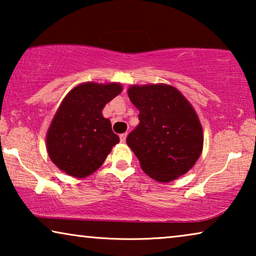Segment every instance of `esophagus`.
<instances>
[{
	"label": "esophagus",
	"mask_w": 256,
	"mask_h": 256,
	"mask_svg": "<svg viewBox=\"0 0 256 256\" xmlns=\"http://www.w3.org/2000/svg\"><path fill=\"white\" fill-rule=\"evenodd\" d=\"M127 132H124V134H121L120 135V141L122 142V143H124L126 142V138H127Z\"/></svg>",
	"instance_id": "obj_1"
}]
</instances>
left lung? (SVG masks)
<instances>
[{"mask_svg": "<svg viewBox=\"0 0 256 256\" xmlns=\"http://www.w3.org/2000/svg\"><path fill=\"white\" fill-rule=\"evenodd\" d=\"M128 96L140 112V124L128 135L127 144L142 170L160 183L186 174L204 143L200 121L186 98L166 84L132 85Z\"/></svg>", "mask_w": 256, "mask_h": 256, "instance_id": "left-lung-1", "label": "left lung"}]
</instances>
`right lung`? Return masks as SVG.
I'll return each mask as SVG.
<instances>
[{
	"instance_id": "obj_1",
	"label": "right lung",
	"mask_w": 256,
	"mask_h": 256,
	"mask_svg": "<svg viewBox=\"0 0 256 256\" xmlns=\"http://www.w3.org/2000/svg\"><path fill=\"white\" fill-rule=\"evenodd\" d=\"M122 90L121 84L84 82L70 90L52 118L46 149L65 174L85 178L102 166L120 138L102 110Z\"/></svg>"
}]
</instances>
